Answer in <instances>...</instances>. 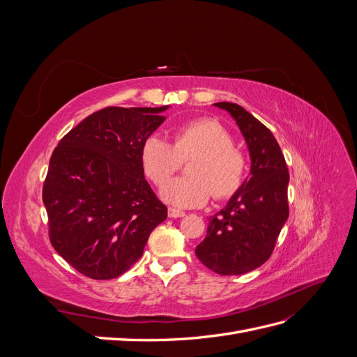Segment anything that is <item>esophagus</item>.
<instances>
[{"instance_id":"34e87169","label":"esophagus","mask_w":357,"mask_h":357,"mask_svg":"<svg viewBox=\"0 0 357 357\" xmlns=\"http://www.w3.org/2000/svg\"><path fill=\"white\" fill-rule=\"evenodd\" d=\"M185 214H186V213L181 211V210L172 208V207L168 208V215H169V218H183V215H185Z\"/></svg>"}]
</instances>
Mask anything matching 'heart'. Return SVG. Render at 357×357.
Instances as JSON below:
<instances>
[{
  "mask_svg": "<svg viewBox=\"0 0 357 357\" xmlns=\"http://www.w3.org/2000/svg\"><path fill=\"white\" fill-rule=\"evenodd\" d=\"M188 160L190 177L173 181L160 192L167 202L181 208L201 207L211 192L215 199L232 198L248 174L247 153L234 146L228 129L210 117L178 125L172 132V144L159 135H150L142 146L143 168L156 186L165 185Z\"/></svg>",
  "mask_w": 357,
  "mask_h": 357,
  "instance_id": "1",
  "label": "heart"
}]
</instances>
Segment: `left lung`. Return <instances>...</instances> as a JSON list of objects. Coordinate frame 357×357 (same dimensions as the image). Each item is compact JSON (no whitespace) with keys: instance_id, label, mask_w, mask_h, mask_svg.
Wrapping results in <instances>:
<instances>
[{"instance_id":"left-lung-1","label":"left lung","mask_w":357,"mask_h":357,"mask_svg":"<svg viewBox=\"0 0 357 357\" xmlns=\"http://www.w3.org/2000/svg\"><path fill=\"white\" fill-rule=\"evenodd\" d=\"M231 113L245 138L252 177L226 207L210 218L205 238L197 245L199 261L220 275H240L271 257L289 218V169L273 132L234 102H215Z\"/></svg>"}]
</instances>
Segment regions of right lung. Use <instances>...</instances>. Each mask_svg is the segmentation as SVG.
I'll return each mask as SVG.
<instances>
[{"label":"right lung","mask_w":357,"mask_h":357,"mask_svg":"<svg viewBox=\"0 0 357 357\" xmlns=\"http://www.w3.org/2000/svg\"><path fill=\"white\" fill-rule=\"evenodd\" d=\"M164 107H105L55 147L43 185L53 248L80 274L110 280L143 255L167 219L144 178L142 146L165 121Z\"/></svg>","instance_id":"right-lung-1"}]
</instances>
